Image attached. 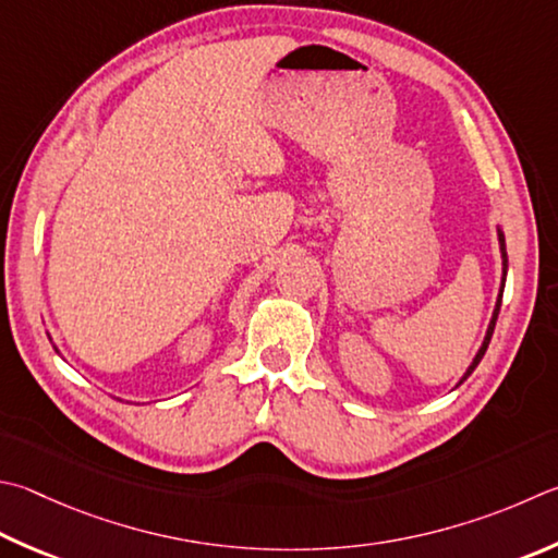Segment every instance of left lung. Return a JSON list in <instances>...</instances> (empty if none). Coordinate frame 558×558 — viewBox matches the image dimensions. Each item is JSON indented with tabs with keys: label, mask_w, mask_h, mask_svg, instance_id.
<instances>
[{
	"label": "left lung",
	"mask_w": 558,
	"mask_h": 558,
	"mask_svg": "<svg viewBox=\"0 0 558 558\" xmlns=\"http://www.w3.org/2000/svg\"><path fill=\"white\" fill-rule=\"evenodd\" d=\"M498 236H500V251H502V286H500V295H498V305H495V312H493V319H490V327H488V333H485V341H483V347H481V351L475 353V359H473V363L469 366V371H465V376H463V380L471 376V373L475 371V366H478L481 363V359L485 356V349H488V343H490V337H493V329H495V322H498V312H500V302H502V288H505V272H508V253H505V236H502V231H498ZM461 380V383H463Z\"/></svg>",
	"instance_id": "left-lung-1"
}]
</instances>
